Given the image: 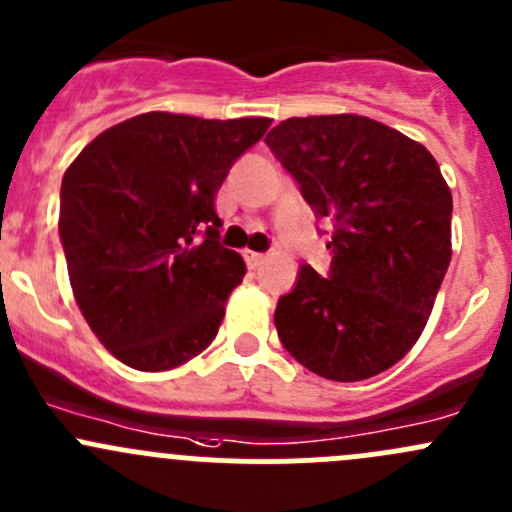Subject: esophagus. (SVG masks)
Masks as SVG:
<instances>
[{"instance_id": "1", "label": "esophagus", "mask_w": 512, "mask_h": 512, "mask_svg": "<svg viewBox=\"0 0 512 512\" xmlns=\"http://www.w3.org/2000/svg\"><path fill=\"white\" fill-rule=\"evenodd\" d=\"M245 262L250 270H257L265 262V255H260V252H245Z\"/></svg>"}]
</instances>
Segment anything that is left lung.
<instances>
[{
    "mask_svg": "<svg viewBox=\"0 0 512 512\" xmlns=\"http://www.w3.org/2000/svg\"><path fill=\"white\" fill-rule=\"evenodd\" d=\"M265 143L334 223L327 277L304 265L277 302L280 342L332 381L391 369L421 337L451 262L453 198L436 158L356 113L287 118Z\"/></svg>",
    "mask_w": 512,
    "mask_h": 512,
    "instance_id": "1",
    "label": "left lung"
}]
</instances>
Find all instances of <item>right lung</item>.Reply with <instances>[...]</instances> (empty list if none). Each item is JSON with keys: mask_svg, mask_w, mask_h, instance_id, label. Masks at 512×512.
<instances>
[{"mask_svg": "<svg viewBox=\"0 0 512 512\" xmlns=\"http://www.w3.org/2000/svg\"><path fill=\"white\" fill-rule=\"evenodd\" d=\"M270 123L141 113L66 168L59 235L71 289L98 342L131 369H175L218 334L245 262L220 245L215 195Z\"/></svg>", "mask_w": 512, "mask_h": 512, "instance_id": "1", "label": "right lung"}]
</instances>
